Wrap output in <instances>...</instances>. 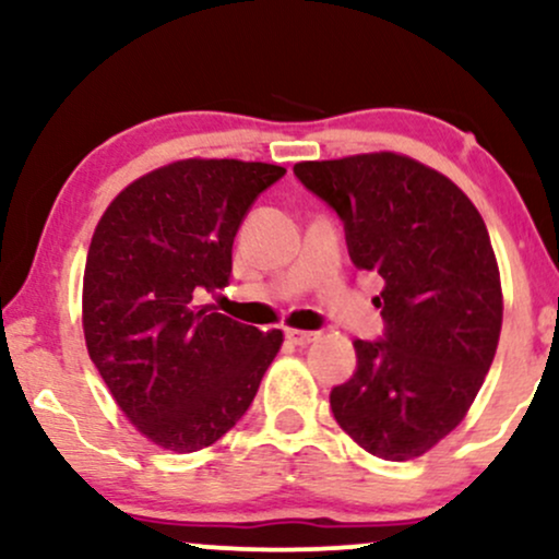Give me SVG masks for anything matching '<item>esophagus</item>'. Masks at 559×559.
<instances>
[{"instance_id":"34e87169","label":"esophagus","mask_w":559,"mask_h":559,"mask_svg":"<svg viewBox=\"0 0 559 559\" xmlns=\"http://www.w3.org/2000/svg\"><path fill=\"white\" fill-rule=\"evenodd\" d=\"M284 336L288 338L292 344L297 346H307L310 342H316L318 333L316 331H297V329H284Z\"/></svg>"}]
</instances>
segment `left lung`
I'll return each mask as SVG.
<instances>
[{
    "label": "left lung",
    "instance_id": "8db88e82",
    "mask_svg": "<svg viewBox=\"0 0 559 559\" xmlns=\"http://www.w3.org/2000/svg\"><path fill=\"white\" fill-rule=\"evenodd\" d=\"M294 176L342 217L352 262L383 278V333L355 342L333 418L376 457H420L460 426L497 352L502 286L484 217L447 176L394 152L299 163Z\"/></svg>",
    "mask_w": 559,
    "mask_h": 559
}]
</instances>
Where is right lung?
<instances>
[{"label":"right lung","instance_id":"obj_1","mask_svg":"<svg viewBox=\"0 0 559 559\" xmlns=\"http://www.w3.org/2000/svg\"><path fill=\"white\" fill-rule=\"evenodd\" d=\"M281 165L181 159L146 173L102 215L83 273L88 357L157 447L197 452L247 413L284 333L199 307L226 288L230 249Z\"/></svg>","mask_w":559,"mask_h":559}]
</instances>
